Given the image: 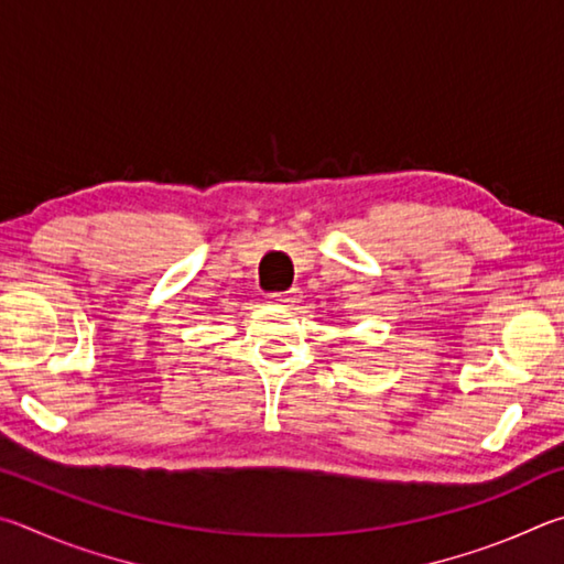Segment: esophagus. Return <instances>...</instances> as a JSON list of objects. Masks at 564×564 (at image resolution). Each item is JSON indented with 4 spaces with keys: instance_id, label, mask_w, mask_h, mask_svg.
<instances>
[{
    "instance_id": "1",
    "label": "esophagus",
    "mask_w": 564,
    "mask_h": 564,
    "mask_svg": "<svg viewBox=\"0 0 564 564\" xmlns=\"http://www.w3.org/2000/svg\"><path fill=\"white\" fill-rule=\"evenodd\" d=\"M270 302L272 304H280V307H297L300 304V290H288V292H274L270 294Z\"/></svg>"
}]
</instances>
